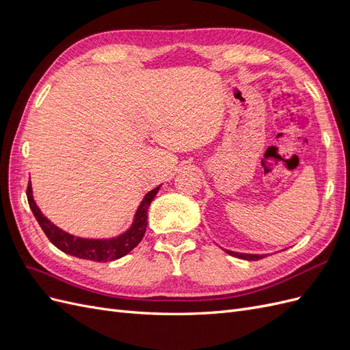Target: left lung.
I'll return each mask as SVG.
<instances>
[{
    "label": "left lung",
    "mask_w": 350,
    "mask_h": 350,
    "mask_svg": "<svg viewBox=\"0 0 350 350\" xmlns=\"http://www.w3.org/2000/svg\"><path fill=\"white\" fill-rule=\"evenodd\" d=\"M229 256H234L237 258H242V260H248V261H256V260H261L267 256V254H243V252H235V251H229L225 250Z\"/></svg>",
    "instance_id": "obj_1"
}]
</instances>
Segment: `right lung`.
Masks as SVG:
<instances>
[{
	"label": "right lung",
	"mask_w": 350,
	"mask_h": 350,
	"mask_svg": "<svg viewBox=\"0 0 350 350\" xmlns=\"http://www.w3.org/2000/svg\"><path fill=\"white\" fill-rule=\"evenodd\" d=\"M159 188H161V185H157L156 188L152 189V191H149L144 196L139 208L135 211L131 226L126 229L124 234L113 238H105V239L74 237L68 234V232L62 230L57 225L52 224L46 216H44V213H42L40 208L35 203L30 181L27 185V201H29L30 210L33 211V215L38 220V224L40 225L42 230L45 232L48 239L54 243L58 250L77 258L107 262V261L118 260L126 256L131 250H134L137 245H139L146 234L147 210H149V206L153 201V198L156 197Z\"/></svg>",
	"instance_id": "1"
}]
</instances>
